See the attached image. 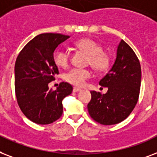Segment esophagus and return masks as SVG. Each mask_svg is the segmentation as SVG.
I'll list each match as a JSON object with an SVG mask.
<instances>
[{
    "instance_id": "34e87169",
    "label": "esophagus",
    "mask_w": 157,
    "mask_h": 157,
    "mask_svg": "<svg viewBox=\"0 0 157 157\" xmlns=\"http://www.w3.org/2000/svg\"><path fill=\"white\" fill-rule=\"evenodd\" d=\"M73 91H74V92H78L81 91V89H80V88H78V87H74Z\"/></svg>"
}]
</instances>
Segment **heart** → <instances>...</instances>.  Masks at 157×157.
<instances>
[{"label":"heart","mask_w":157,"mask_h":157,"mask_svg":"<svg viewBox=\"0 0 157 157\" xmlns=\"http://www.w3.org/2000/svg\"><path fill=\"white\" fill-rule=\"evenodd\" d=\"M75 46L78 49L87 54V64L94 70L104 71L110 65L109 55L102 51L100 45L89 38H82L75 42ZM70 59V52L67 50L58 47L53 52V61L59 68H65L69 65ZM91 72L86 69L74 68L65 74V80L75 86H82L86 80L90 78Z\"/></svg>","instance_id":"1"}]
</instances>
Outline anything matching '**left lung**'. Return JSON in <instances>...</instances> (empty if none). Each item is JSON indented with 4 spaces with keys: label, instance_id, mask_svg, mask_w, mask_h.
<instances>
[{
    "label": "left lung",
    "instance_id": "left-lung-1",
    "mask_svg": "<svg viewBox=\"0 0 157 157\" xmlns=\"http://www.w3.org/2000/svg\"><path fill=\"white\" fill-rule=\"evenodd\" d=\"M141 65L138 57L124 40L117 47L116 59L110 71L100 80L107 92L92 91L87 104L90 116L104 125L116 124L124 120L138 102L141 86Z\"/></svg>",
    "mask_w": 157,
    "mask_h": 157
}]
</instances>
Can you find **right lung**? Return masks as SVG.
<instances>
[{
    "instance_id": "obj_1",
    "label": "right lung",
    "mask_w": 157,
    "mask_h": 157,
    "mask_svg": "<svg viewBox=\"0 0 157 157\" xmlns=\"http://www.w3.org/2000/svg\"><path fill=\"white\" fill-rule=\"evenodd\" d=\"M70 36L42 33L22 49L14 65V86L19 106L29 120L37 124H49L63 113L62 101L73 91L68 82H60L56 90L49 82L59 74L53 52Z\"/></svg>"
}]
</instances>
